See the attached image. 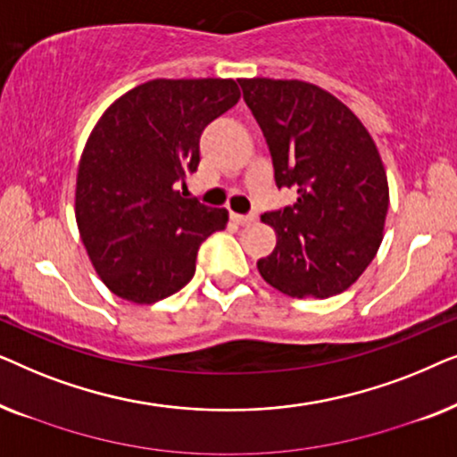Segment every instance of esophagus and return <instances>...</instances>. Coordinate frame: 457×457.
Wrapping results in <instances>:
<instances>
[{"label": "esophagus", "instance_id": "obj_1", "mask_svg": "<svg viewBox=\"0 0 457 457\" xmlns=\"http://www.w3.org/2000/svg\"><path fill=\"white\" fill-rule=\"evenodd\" d=\"M233 218V222H237V224H241V227H247V224H252V222H255V214H233L230 216Z\"/></svg>", "mask_w": 457, "mask_h": 457}]
</instances>
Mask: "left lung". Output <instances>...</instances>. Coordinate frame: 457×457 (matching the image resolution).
Instances as JSON below:
<instances>
[{"instance_id":"8db88e82","label":"left lung","mask_w":457,"mask_h":457,"mask_svg":"<svg viewBox=\"0 0 457 457\" xmlns=\"http://www.w3.org/2000/svg\"><path fill=\"white\" fill-rule=\"evenodd\" d=\"M243 99L272 155L278 189L297 202L266 212L277 247L258 260L262 278L289 297L327 299L349 289L377 255L389 185L358 116L303 80L239 79Z\"/></svg>"}]
</instances>
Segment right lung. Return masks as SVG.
<instances>
[{
	"label": "right lung",
	"mask_w": 457,
	"mask_h": 457,
	"mask_svg": "<svg viewBox=\"0 0 457 457\" xmlns=\"http://www.w3.org/2000/svg\"><path fill=\"white\" fill-rule=\"evenodd\" d=\"M233 79H155L116 99L87 139L77 224L93 268L114 295L155 303L189 283L197 249L227 210L187 197L199 137L239 102Z\"/></svg>",
	"instance_id": "right-lung-1"
}]
</instances>
